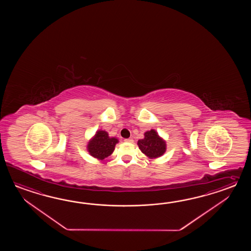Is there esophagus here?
Masks as SVG:
<instances>
[{
    "mask_svg": "<svg viewBox=\"0 0 251 251\" xmlns=\"http://www.w3.org/2000/svg\"><path fill=\"white\" fill-rule=\"evenodd\" d=\"M124 141H125V142H126V143H133V140L132 138L125 139Z\"/></svg>",
    "mask_w": 251,
    "mask_h": 251,
    "instance_id": "esophagus-1",
    "label": "esophagus"
}]
</instances>
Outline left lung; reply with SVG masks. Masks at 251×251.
I'll return each instance as SVG.
<instances>
[{
  "label": "left lung",
  "instance_id": "left-lung-1",
  "mask_svg": "<svg viewBox=\"0 0 251 251\" xmlns=\"http://www.w3.org/2000/svg\"><path fill=\"white\" fill-rule=\"evenodd\" d=\"M138 146L142 152L149 158L160 157L166 151L165 142L154 130L144 133V138L138 141Z\"/></svg>",
  "mask_w": 251,
  "mask_h": 251
}]
</instances>
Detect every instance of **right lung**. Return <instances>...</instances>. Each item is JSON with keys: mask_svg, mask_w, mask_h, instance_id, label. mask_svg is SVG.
Masks as SVG:
<instances>
[{"mask_svg": "<svg viewBox=\"0 0 251 251\" xmlns=\"http://www.w3.org/2000/svg\"><path fill=\"white\" fill-rule=\"evenodd\" d=\"M117 143L118 139L109 137L107 132L98 131L94 138L88 144V151L94 158L103 160L112 153Z\"/></svg>", "mask_w": 251, "mask_h": 251, "instance_id": "right-lung-1", "label": "right lung"}]
</instances>
